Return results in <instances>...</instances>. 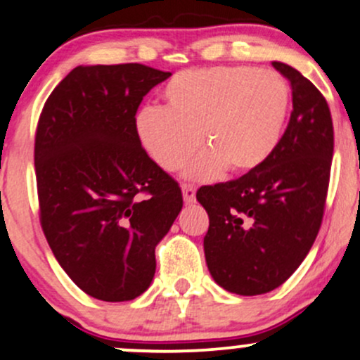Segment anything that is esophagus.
<instances>
[{"instance_id": "obj_1", "label": "esophagus", "mask_w": 360, "mask_h": 360, "mask_svg": "<svg viewBox=\"0 0 360 360\" xmlns=\"http://www.w3.org/2000/svg\"><path fill=\"white\" fill-rule=\"evenodd\" d=\"M181 189H183V198L186 203H193V201L196 200V186L183 184Z\"/></svg>"}]
</instances>
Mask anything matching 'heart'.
I'll use <instances>...</instances> for the list:
<instances>
[{"label":"heart","mask_w":360,"mask_h":360,"mask_svg":"<svg viewBox=\"0 0 360 360\" xmlns=\"http://www.w3.org/2000/svg\"><path fill=\"white\" fill-rule=\"evenodd\" d=\"M166 106H146L135 120L137 137L164 171H177L200 147L188 176L206 179L226 167L254 171L278 147L289 89L278 72L252 68L189 69L162 89ZM202 139H199V134Z\"/></svg>","instance_id":"1"}]
</instances>
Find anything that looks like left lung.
Segmentation results:
<instances>
[{
	"mask_svg": "<svg viewBox=\"0 0 360 360\" xmlns=\"http://www.w3.org/2000/svg\"><path fill=\"white\" fill-rule=\"evenodd\" d=\"M272 65L292 89L278 147L254 171L196 193L210 218L208 269L240 296L269 292L298 269L321 226L332 169L333 123L325 96L291 65Z\"/></svg>",
	"mask_w": 360,
	"mask_h": 360,
	"instance_id": "left-lung-1",
	"label": "left lung"
}]
</instances>
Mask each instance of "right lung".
I'll return each instance as SVG.
<instances>
[{
	"instance_id": "add662e5",
	"label": "right lung",
	"mask_w": 360,
	"mask_h": 360,
	"mask_svg": "<svg viewBox=\"0 0 360 360\" xmlns=\"http://www.w3.org/2000/svg\"><path fill=\"white\" fill-rule=\"evenodd\" d=\"M169 76L137 62L79 65L37 123L40 225L62 269L96 300L130 301L150 286L155 245L183 208L177 181L135 130L143 96Z\"/></svg>"
}]
</instances>
